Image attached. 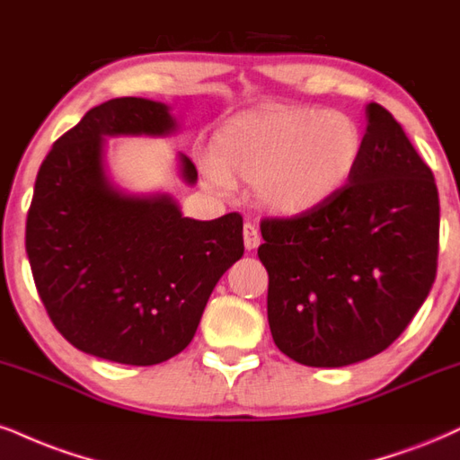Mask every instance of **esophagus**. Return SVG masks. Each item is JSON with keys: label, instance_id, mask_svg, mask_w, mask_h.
Returning a JSON list of instances; mask_svg holds the SVG:
<instances>
[{"label": "esophagus", "instance_id": "34e87169", "mask_svg": "<svg viewBox=\"0 0 460 460\" xmlns=\"http://www.w3.org/2000/svg\"><path fill=\"white\" fill-rule=\"evenodd\" d=\"M259 244H261V234H259V229L252 223H246L244 225V246L248 248V251H254Z\"/></svg>", "mask_w": 460, "mask_h": 460}]
</instances>
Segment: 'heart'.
<instances>
[{"label": "heart", "mask_w": 460, "mask_h": 460, "mask_svg": "<svg viewBox=\"0 0 460 460\" xmlns=\"http://www.w3.org/2000/svg\"><path fill=\"white\" fill-rule=\"evenodd\" d=\"M362 154L364 132L351 115L263 104L220 126L201 173L214 190L229 192L242 180L270 212L302 216L342 192Z\"/></svg>", "instance_id": "1"}]
</instances>
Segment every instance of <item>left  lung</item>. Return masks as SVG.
I'll return each mask as SVG.
<instances>
[{
  "instance_id": "obj_1",
  "label": "left lung",
  "mask_w": 460,
  "mask_h": 460,
  "mask_svg": "<svg viewBox=\"0 0 460 460\" xmlns=\"http://www.w3.org/2000/svg\"><path fill=\"white\" fill-rule=\"evenodd\" d=\"M261 235L276 347L304 367L362 362L402 334L435 283L433 171L390 111L370 102L349 184L311 214L263 220Z\"/></svg>"
}]
</instances>
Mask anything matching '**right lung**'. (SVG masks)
I'll return each instance as SVG.
<instances>
[{
  "label": "right lung",
  "instance_id": "add662e5",
  "mask_svg": "<svg viewBox=\"0 0 460 460\" xmlns=\"http://www.w3.org/2000/svg\"><path fill=\"white\" fill-rule=\"evenodd\" d=\"M171 107L113 98L59 137L38 171L25 226L36 289L53 325L90 356L152 367L184 351L216 283L244 254L242 216L181 214L169 192L111 180L107 137H167ZM181 181L197 169L177 154Z\"/></svg>",
  "mask_w": 460,
  "mask_h": 460
}]
</instances>
